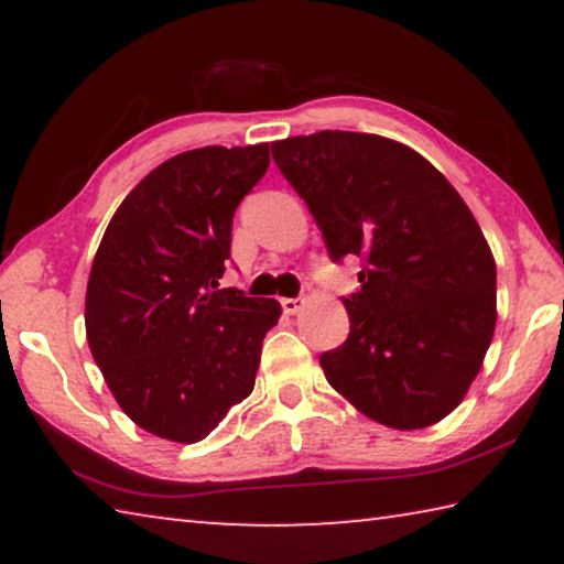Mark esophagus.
<instances>
[{
    "label": "esophagus",
    "mask_w": 564,
    "mask_h": 564,
    "mask_svg": "<svg viewBox=\"0 0 564 564\" xmlns=\"http://www.w3.org/2000/svg\"><path fill=\"white\" fill-rule=\"evenodd\" d=\"M281 305H283V313H289V316H295V313L303 308V299H283Z\"/></svg>",
    "instance_id": "obj_1"
}]
</instances>
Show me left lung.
<instances>
[{"label":"left lung","instance_id":"1","mask_svg":"<svg viewBox=\"0 0 564 564\" xmlns=\"http://www.w3.org/2000/svg\"><path fill=\"white\" fill-rule=\"evenodd\" d=\"M333 261L362 256L343 299L350 333L321 356L328 383L395 431L441 423L480 373L498 321V271L460 194L400 141L318 131L271 144Z\"/></svg>","mask_w":564,"mask_h":564}]
</instances>
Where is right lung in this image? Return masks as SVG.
Listing matches in <instances>:
<instances>
[{
    "mask_svg": "<svg viewBox=\"0 0 564 564\" xmlns=\"http://www.w3.org/2000/svg\"><path fill=\"white\" fill-rule=\"evenodd\" d=\"M269 144L171 156L131 188L94 256L84 323L119 408L147 433L198 443L251 395L273 299L218 289L241 198Z\"/></svg>",
    "mask_w": 564,
    "mask_h": 564,
    "instance_id": "obj_1",
    "label": "right lung"
}]
</instances>
